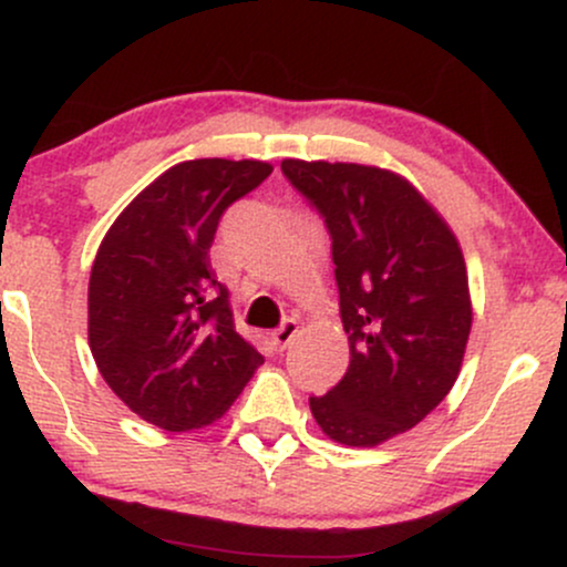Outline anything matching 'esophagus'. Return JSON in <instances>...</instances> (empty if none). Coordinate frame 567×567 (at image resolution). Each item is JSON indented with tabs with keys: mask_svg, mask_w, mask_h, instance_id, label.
Wrapping results in <instances>:
<instances>
[{
	"mask_svg": "<svg viewBox=\"0 0 567 567\" xmlns=\"http://www.w3.org/2000/svg\"><path fill=\"white\" fill-rule=\"evenodd\" d=\"M298 336V322L296 320H285L279 328L271 333V341H275L277 349H288Z\"/></svg>",
	"mask_w": 567,
	"mask_h": 567,
	"instance_id": "1",
	"label": "esophagus"
}]
</instances>
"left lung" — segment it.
<instances>
[{
  "label": "left lung",
  "mask_w": 567,
  "mask_h": 567,
  "mask_svg": "<svg viewBox=\"0 0 567 567\" xmlns=\"http://www.w3.org/2000/svg\"><path fill=\"white\" fill-rule=\"evenodd\" d=\"M333 239L349 370L315 421L333 442L375 447L424 421L461 373L472 330L464 252L400 173L357 162L282 159Z\"/></svg>",
  "instance_id": "left-lung-1"
}]
</instances>
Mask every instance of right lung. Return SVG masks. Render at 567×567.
I'll list each match as a JSON object with an SVG mask.
<instances>
[{
	"instance_id": "add662e5",
	"label": "right lung",
	"mask_w": 567,
	"mask_h": 567,
	"mask_svg": "<svg viewBox=\"0 0 567 567\" xmlns=\"http://www.w3.org/2000/svg\"><path fill=\"white\" fill-rule=\"evenodd\" d=\"M271 171L261 159L173 165L116 216L97 247L90 351L109 389L165 432L210 426L264 362L234 330L229 290L207 252L226 207Z\"/></svg>"
}]
</instances>
